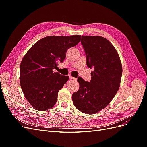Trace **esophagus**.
<instances>
[{
    "label": "esophagus",
    "instance_id": "1",
    "mask_svg": "<svg viewBox=\"0 0 147 147\" xmlns=\"http://www.w3.org/2000/svg\"><path fill=\"white\" fill-rule=\"evenodd\" d=\"M69 78H70V79H72V80H77V78H75V77H72V75H69Z\"/></svg>",
    "mask_w": 147,
    "mask_h": 147
}]
</instances>
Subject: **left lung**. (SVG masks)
Returning a JSON list of instances; mask_svg holds the SVG:
<instances>
[{
    "label": "left lung",
    "instance_id": "1",
    "mask_svg": "<svg viewBox=\"0 0 147 147\" xmlns=\"http://www.w3.org/2000/svg\"><path fill=\"white\" fill-rule=\"evenodd\" d=\"M82 45L86 64L94 70L90 82L78 77L79 90L72 95L75 107L86 114H94L112 100L118 90L122 65L116 49L107 39L100 36L82 35Z\"/></svg>",
    "mask_w": 147,
    "mask_h": 147
}]
</instances>
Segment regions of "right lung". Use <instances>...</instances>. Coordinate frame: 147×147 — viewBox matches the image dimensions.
<instances>
[{
	"label": "right lung",
	"instance_id": "1",
	"mask_svg": "<svg viewBox=\"0 0 147 147\" xmlns=\"http://www.w3.org/2000/svg\"><path fill=\"white\" fill-rule=\"evenodd\" d=\"M80 35L47 36L32 46L22 59L20 67V85L24 97L33 108L44 111L52 108L57 94L69 76L53 69L63 62L69 48L80 42Z\"/></svg>",
	"mask_w": 147,
	"mask_h": 147
}]
</instances>
